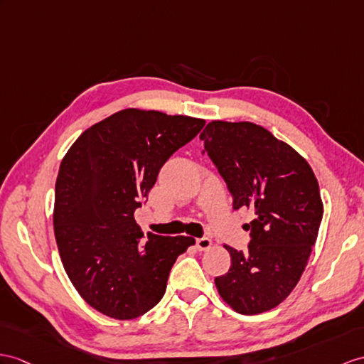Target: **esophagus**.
Instances as JSON below:
<instances>
[{
	"instance_id": "34e87169",
	"label": "esophagus",
	"mask_w": 364,
	"mask_h": 364,
	"mask_svg": "<svg viewBox=\"0 0 364 364\" xmlns=\"http://www.w3.org/2000/svg\"><path fill=\"white\" fill-rule=\"evenodd\" d=\"M196 247L199 250H208L211 247V239L207 236H202L196 239Z\"/></svg>"
}]
</instances>
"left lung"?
<instances>
[{"instance_id": "obj_1", "label": "left lung", "mask_w": 364, "mask_h": 364, "mask_svg": "<svg viewBox=\"0 0 364 364\" xmlns=\"http://www.w3.org/2000/svg\"><path fill=\"white\" fill-rule=\"evenodd\" d=\"M223 176L233 208H252L249 250L225 245L230 270L216 277L219 295L242 315L277 307L295 289L323 219L312 168L294 148L252 122H211L200 134Z\"/></svg>"}]
</instances>
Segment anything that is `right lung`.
<instances>
[{
  "mask_svg": "<svg viewBox=\"0 0 364 364\" xmlns=\"http://www.w3.org/2000/svg\"><path fill=\"white\" fill-rule=\"evenodd\" d=\"M205 120L123 109L70 146L55 182L54 232L61 262L87 304L115 320L153 309L190 236H146L134 211L164 164L196 137Z\"/></svg>",
  "mask_w": 364,
  "mask_h": 364,
  "instance_id": "obj_1",
  "label": "right lung"
}]
</instances>
